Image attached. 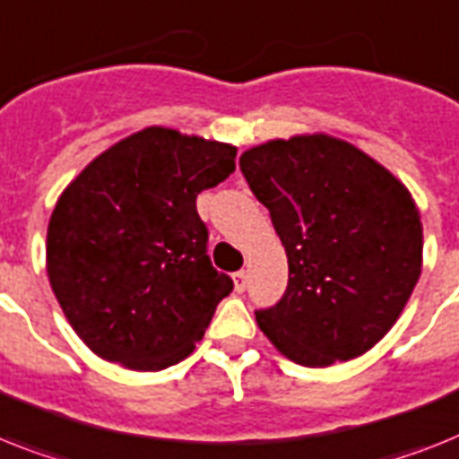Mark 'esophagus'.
<instances>
[{"instance_id": "34e87169", "label": "esophagus", "mask_w": 459, "mask_h": 459, "mask_svg": "<svg viewBox=\"0 0 459 459\" xmlns=\"http://www.w3.org/2000/svg\"><path fill=\"white\" fill-rule=\"evenodd\" d=\"M233 288H236V292H245V288H247V273L245 271L233 273Z\"/></svg>"}]
</instances>
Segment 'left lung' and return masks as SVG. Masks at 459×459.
<instances>
[{"label": "left lung", "mask_w": 459, "mask_h": 459, "mask_svg": "<svg viewBox=\"0 0 459 459\" xmlns=\"http://www.w3.org/2000/svg\"><path fill=\"white\" fill-rule=\"evenodd\" d=\"M240 171L288 252V290L255 311L273 346L307 368L377 344L422 271V221L391 171L325 134L268 141Z\"/></svg>", "instance_id": "1"}]
</instances>
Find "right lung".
I'll list each match as a JSON object with an SVG mask.
<instances>
[{
	"label": "right lung",
	"mask_w": 459,
	"mask_h": 459,
	"mask_svg": "<svg viewBox=\"0 0 459 459\" xmlns=\"http://www.w3.org/2000/svg\"><path fill=\"white\" fill-rule=\"evenodd\" d=\"M233 171V145L148 126L63 191L48 221L47 273L96 356L162 370L195 349L233 290L212 266L195 200Z\"/></svg>",
	"instance_id": "1"
}]
</instances>
